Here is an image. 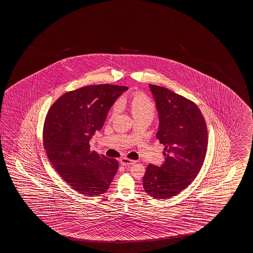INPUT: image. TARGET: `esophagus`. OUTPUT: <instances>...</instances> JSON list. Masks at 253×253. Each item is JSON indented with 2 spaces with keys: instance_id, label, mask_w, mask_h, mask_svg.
Segmentation results:
<instances>
[{
  "instance_id": "1",
  "label": "esophagus",
  "mask_w": 253,
  "mask_h": 253,
  "mask_svg": "<svg viewBox=\"0 0 253 253\" xmlns=\"http://www.w3.org/2000/svg\"><path fill=\"white\" fill-rule=\"evenodd\" d=\"M120 163H121V165L124 166V167H130V166H133L134 164L136 163V161L130 160V159H128V158H122V159L120 160Z\"/></svg>"
}]
</instances>
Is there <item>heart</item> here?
<instances>
[{
    "label": "heart",
    "instance_id": "1",
    "mask_svg": "<svg viewBox=\"0 0 253 253\" xmlns=\"http://www.w3.org/2000/svg\"><path fill=\"white\" fill-rule=\"evenodd\" d=\"M129 108L133 118L135 117H148L152 120L155 113L156 107L152 101L148 98V96L142 93H137L132 95L129 100ZM118 112V105H114L111 111V116L114 117Z\"/></svg>",
    "mask_w": 253,
    "mask_h": 253
}]
</instances>
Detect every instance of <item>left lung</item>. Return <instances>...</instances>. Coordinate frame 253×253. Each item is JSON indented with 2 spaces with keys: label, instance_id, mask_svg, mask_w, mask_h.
Masks as SVG:
<instances>
[{
  "label": "left lung",
  "instance_id": "obj_1",
  "mask_svg": "<svg viewBox=\"0 0 253 253\" xmlns=\"http://www.w3.org/2000/svg\"><path fill=\"white\" fill-rule=\"evenodd\" d=\"M158 111L157 138L165 146L161 167L149 164L143 177L148 195L166 200L184 190L200 172L208 148V129L199 107L163 86L148 85Z\"/></svg>",
  "mask_w": 253,
  "mask_h": 253
}]
</instances>
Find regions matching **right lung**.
I'll list each match as a JSON object with an SVG mask.
<instances>
[{"label":"right lung","instance_id":"add662e5","mask_svg":"<svg viewBox=\"0 0 253 253\" xmlns=\"http://www.w3.org/2000/svg\"><path fill=\"white\" fill-rule=\"evenodd\" d=\"M127 89L109 84L84 86L62 95L48 111L43 126L48 159L59 175L83 195L103 194L118 170V161L91 151L89 141Z\"/></svg>","mask_w":253,"mask_h":253}]
</instances>
